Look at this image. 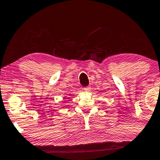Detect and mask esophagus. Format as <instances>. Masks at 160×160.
<instances>
[{"label": "esophagus", "mask_w": 160, "mask_h": 160, "mask_svg": "<svg viewBox=\"0 0 160 160\" xmlns=\"http://www.w3.org/2000/svg\"><path fill=\"white\" fill-rule=\"evenodd\" d=\"M90 90V87H85V88H84V91H89Z\"/></svg>", "instance_id": "obj_1"}]
</instances>
